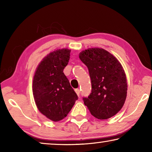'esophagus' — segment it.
Wrapping results in <instances>:
<instances>
[{
    "label": "esophagus",
    "instance_id": "34e87169",
    "mask_svg": "<svg viewBox=\"0 0 152 152\" xmlns=\"http://www.w3.org/2000/svg\"><path fill=\"white\" fill-rule=\"evenodd\" d=\"M75 92H76V93L77 94V95H78V96H79L80 94V89H78V88L75 89Z\"/></svg>",
    "mask_w": 152,
    "mask_h": 152
}]
</instances>
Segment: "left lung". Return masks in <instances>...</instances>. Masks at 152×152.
I'll return each instance as SVG.
<instances>
[{"label":"left lung","instance_id":"left-lung-1","mask_svg":"<svg viewBox=\"0 0 152 152\" xmlns=\"http://www.w3.org/2000/svg\"><path fill=\"white\" fill-rule=\"evenodd\" d=\"M87 66L91 92L83 97L84 104L94 117L107 119L121 109L127 96V83L121 64L102 48H90L79 55Z\"/></svg>","mask_w":152,"mask_h":152}]
</instances>
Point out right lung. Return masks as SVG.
<instances>
[{
    "mask_svg": "<svg viewBox=\"0 0 152 152\" xmlns=\"http://www.w3.org/2000/svg\"><path fill=\"white\" fill-rule=\"evenodd\" d=\"M70 53L68 49L51 52L41 61L33 77V93L36 105L43 115L53 121L65 118L78 100L63 72L70 60Z\"/></svg>",
    "mask_w": 152,
    "mask_h": 152,
    "instance_id": "obj_1",
    "label": "right lung"
}]
</instances>
